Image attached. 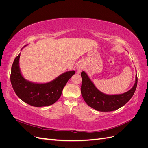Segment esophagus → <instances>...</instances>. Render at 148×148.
<instances>
[{"instance_id":"34e87169","label":"esophagus","mask_w":148,"mask_h":148,"mask_svg":"<svg viewBox=\"0 0 148 148\" xmlns=\"http://www.w3.org/2000/svg\"><path fill=\"white\" fill-rule=\"evenodd\" d=\"M84 69V65L82 63H81V62H79V63H78L77 64V73H79L81 71L83 70Z\"/></svg>"}]
</instances>
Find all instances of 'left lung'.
Wrapping results in <instances>:
<instances>
[{
	"instance_id": "obj_1",
	"label": "left lung",
	"mask_w": 148,
	"mask_h": 148,
	"mask_svg": "<svg viewBox=\"0 0 148 148\" xmlns=\"http://www.w3.org/2000/svg\"><path fill=\"white\" fill-rule=\"evenodd\" d=\"M81 76V92L84 101L89 106L100 112L115 110L126 104L133 96L137 86L136 75L135 83L130 90L121 95H107L98 90L84 71H82Z\"/></svg>"
}]
</instances>
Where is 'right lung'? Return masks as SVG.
<instances>
[{"mask_svg":"<svg viewBox=\"0 0 148 148\" xmlns=\"http://www.w3.org/2000/svg\"><path fill=\"white\" fill-rule=\"evenodd\" d=\"M20 57V53L13 61L10 75L11 84L16 95L25 102L34 107L54 104L60 98L66 83L75 71H66L47 83H34L27 81L22 76L19 67Z\"/></svg>","mask_w":148,"mask_h":148,"instance_id":"add662e5","label":"right lung"}]
</instances>
